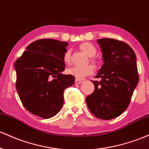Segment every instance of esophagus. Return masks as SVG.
I'll return each instance as SVG.
<instances>
[{
    "label": "esophagus",
    "mask_w": 149,
    "mask_h": 149,
    "mask_svg": "<svg viewBox=\"0 0 149 149\" xmlns=\"http://www.w3.org/2000/svg\"><path fill=\"white\" fill-rule=\"evenodd\" d=\"M81 82H82V80L81 79H76V80H75V83H76L77 84H81Z\"/></svg>",
    "instance_id": "1"
}]
</instances>
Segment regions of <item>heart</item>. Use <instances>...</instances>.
Segmentation results:
<instances>
[{"label":"heart","mask_w":149,"mask_h":149,"mask_svg":"<svg viewBox=\"0 0 149 149\" xmlns=\"http://www.w3.org/2000/svg\"><path fill=\"white\" fill-rule=\"evenodd\" d=\"M80 49L83 51L86 56L88 57H93L96 55V48L91 43L86 42L80 45ZM91 63L96 64L97 61L95 59H91ZM64 62L65 63H70V53L69 51H67L64 54ZM67 72L70 75H72L75 78L78 79H81L88 75L92 74L93 72V68L91 65H87L84 67L74 66L70 68L67 70Z\"/></svg>","instance_id":"heart-1"}]
</instances>
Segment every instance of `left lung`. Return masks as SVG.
Returning a JSON list of instances; mask_svg holds the SVG:
<instances>
[{
	"instance_id": "left-lung-1",
	"label": "left lung",
	"mask_w": 149,
	"mask_h": 149,
	"mask_svg": "<svg viewBox=\"0 0 149 149\" xmlns=\"http://www.w3.org/2000/svg\"><path fill=\"white\" fill-rule=\"evenodd\" d=\"M97 43L103 53V65L92 81L95 89L86 98L88 109L96 118L109 120L127 108L139 82L136 57L127 43L113 38Z\"/></svg>"
}]
</instances>
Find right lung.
Here are the masks:
<instances>
[{"mask_svg": "<svg viewBox=\"0 0 149 149\" xmlns=\"http://www.w3.org/2000/svg\"><path fill=\"white\" fill-rule=\"evenodd\" d=\"M68 46L58 40H38L30 43L14 65L16 88L23 106L44 119L61 111L65 89L74 84V76L62 73Z\"/></svg>", "mask_w": 149, "mask_h": 149, "instance_id": "right-lung-1", "label": "right lung"}]
</instances>
